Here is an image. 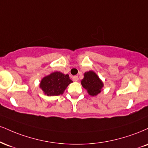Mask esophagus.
<instances>
[{"label": "esophagus", "instance_id": "1", "mask_svg": "<svg viewBox=\"0 0 148 148\" xmlns=\"http://www.w3.org/2000/svg\"><path fill=\"white\" fill-rule=\"evenodd\" d=\"M72 79L74 81H77L79 80V76H74L72 77Z\"/></svg>", "mask_w": 148, "mask_h": 148}]
</instances>
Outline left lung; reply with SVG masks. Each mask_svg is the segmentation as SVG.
<instances>
[{
  "label": "left lung",
  "mask_w": 148,
  "mask_h": 148,
  "mask_svg": "<svg viewBox=\"0 0 148 148\" xmlns=\"http://www.w3.org/2000/svg\"><path fill=\"white\" fill-rule=\"evenodd\" d=\"M81 84L91 96H97L100 93L101 88L103 87V82L93 71H89L85 73L84 78L81 81Z\"/></svg>",
  "instance_id": "1"
}]
</instances>
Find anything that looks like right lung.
I'll return each instance as SVG.
<instances>
[{"mask_svg":"<svg viewBox=\"0 0 148 148\" xmlns=\"http://www.w3.org/2000/svg\"><path fill=\"white\" fill-rule=\"evenodd\" d=\"M72 83L68 74L55 72L42 79L40 88L47 96H58L62 94L69 84Z\"/></svg>","mask_w":148,"mask_h":148,"instance_id":"add662e5","label":"right lung"}]
</instances>
